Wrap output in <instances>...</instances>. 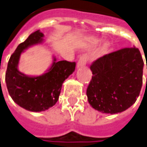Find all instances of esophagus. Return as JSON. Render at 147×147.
Returning a JSON list of instances; mask_svg holds the SVG:
<instances>
[{"label":"esophagus","mask_w":147,"mask_h":147,"mask_svg":"<svg viewBox=\"0 0 147 147\" xmlns=\"http://www.w3.org/2000/svg\"><path fill=\"white\" fill-rule=\"evenodd\" d=\"M86 57L85 55L81 56L80 57L79 61L77 62V68L82 67H84L85 64H86Z\"/></svg>","instance_id":"esophagus-1"}]
</instances>
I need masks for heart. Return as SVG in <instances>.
<instances>
[{
	"label": "heart",
	"instance_id": "b5f03b06",
	"mask_svg": "<svg viewBox=\"0 0 147 147\" xmlns=\"http://www.w3.org/2000/svg\"><path fill=\"white\" fill-rule=\"evenodd\" d=\"M100 42H101L100 39H98V38H94V39L92 40L91 42L90 43L89 47H94L97 46ZM107 49H108V44H104L100 51H99L97 53H96L95 58H99L100 57H101V56L103 55V54H104V53H106V51H107Z\"/></svg>",
	"mask_w": 147,
	"mask_h": 147
}]
</instances>
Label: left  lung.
Here are the masks:
<instances>
[{
  "mask_svg": "<svg viewBox=\"0 0 147 147\" xmlns=\"http://www.w3.org/2000/svg\"><path fill=\"white\" fill-rule=\"evenodd\" d=\"M143 65L140 52L135 47L106 54L94 61L90 66L92 80L86 90L90 106L110 114L130 107L140 93Z\"/></svg>",
  "mask_w": 147,
  "mask_h": 147,
  "instance_id": "1",
  "label": "left lung"
}]
</instances>
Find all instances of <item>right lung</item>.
Here are the masks:
<instances>
[{
	"instance_id": "obj_1",
	"label": "right lung",
	"mask_w": 147,
	"mask_h": 147,
	"mask_svg": "<svg viewBox=\"0 0 147 147\" xmlns=\"http://www.w3.org/2000/svg\"><path fill=\"white\" fill-rule=\"evenodd\" d=\"M44 35L40 30L27 37L18 46L11 56L7 68L5 81L10 96L20 107L32 112H41L57 102L63 81L75 70L76 63L67 61L53 63L46 73L40 76H28L18 70L21 53L25 50L42 44Z\"/></svg>"
}]
</instances>
